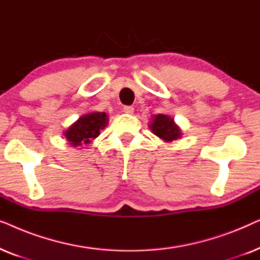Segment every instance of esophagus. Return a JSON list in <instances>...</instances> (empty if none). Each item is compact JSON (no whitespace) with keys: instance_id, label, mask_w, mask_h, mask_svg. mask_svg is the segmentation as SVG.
Returning a JSON list of instances; mask_svg holds the SVG:
<instances>
[{"instance_id":"1","label":"esophagus","mask_w":260,"mask_h":260,"mask_svg":"<svg viewBox=\"0 0 260 260\" xmlns=\"http://www.w3.org/2000/svg\"><path fill=\"white\" fill-rule=\"evenodd\" d=\"M134 110H135V109L133 108V106H124L123 111L125 112V113H127V115H133Z\"/></svg>"}]
</instances>
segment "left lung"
Instances as JSON below:
<instances>
[{
	"label": "left lung",
	"instance_id": "1",
	"mask_svg": "<svg viewBox=\"0 0 260 260\" xmlns=\"http://www.w3.org/2000/svg\"><path fill=\"white\" fill-rule=\"evenodd\" d=\"M149 127H150L152 134L165 142H168V143L179 140L182 136V131L174 122V118L168 115L158 113V115L152 116V120L149 124Z\"/></svg>",
	"mask_w": 260,
	"mask_h": 260
}]
</instances>
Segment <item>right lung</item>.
Masks as SVG:
<instances>
[{
    "mask_svg": "<svg viewBox=\"0 0 260 260\" xmlns=\"http://www.w3.org/2000/svg\"><path fill=\"white\" fill-rule=\"evenodd\" d=\"M109 118L105 112H90L79 117L66 131L63 136L72 147H83L90 144L108 125Z\"/></svg>",
    "mask_w": 260,
    "mask_h": 260,
    "instance_id": "add662e5",
    "label": "right lung"
}]
</instances>
